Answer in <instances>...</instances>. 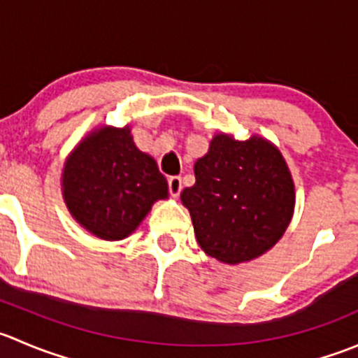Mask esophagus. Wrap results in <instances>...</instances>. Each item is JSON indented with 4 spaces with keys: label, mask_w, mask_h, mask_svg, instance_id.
Listing matches in <instances>:
<instances>
[{
    "label": "esophagus",
    "mask_w": 358,
    "mask_h": 358,
    "mask_svg": "<svg viewBox=\"0 0 358 358\" xmlns=\"http://www.w3.org/2000/svg\"><path fill=\"white\" fill-rule=\"evenodd\" d=\"M168 185H169V192H171L173 197H178L180 192H182V178L180 176H171L168 180Z\"/></svg>",
    "instance_id": "34e87169"
}]
</instances>
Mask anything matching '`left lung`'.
I'll return each mask as SVG.
<instances>
[{
  "mask_svg": "<svg viewBox=\"0 0 358 358\" xmlns=\"http://www.w3.org/2000/svg\"><path fill=\"white\" fill-rule=\"evenodd\" d=\"M196 183L180 194L197 243L224 264L264 255L294 217L296 185L282 152L259 134L236 140L217 133L194 164Z\"/></svg>",
  "mask_w": 358,
  "mask_h": 358,
  "instance_id": "1",
  "label": "left lung"
}]
</instances>
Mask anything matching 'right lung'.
Wrapping results in <instances>:
<instances>
[{
	"label": "right lung",
	"instance_id": "add662e5",
	"mask_svg": "<svg viewBox=\"0 0 358 358\" xmlns=\"http://www.w3.org/2000/svg\"><path fill=\"white\" fill-rule=\"evenodd\" d=\"M61 190L71 217L105 241L126 239L154 203L169 197L157 162L134 145L129 124L85 134L66 157Z\"/></svg>",
	"mask_w": 358,
	"mask_h": 358
}]
</instances>
